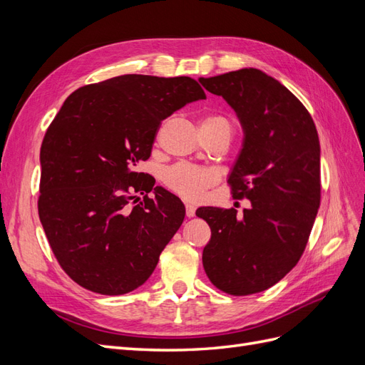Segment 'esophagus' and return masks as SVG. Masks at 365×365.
Segmentation results:
<instances>
[{
	"label": "esophagus",
	"instance_id": "obj_1",
	"mask_svg": "<svg viewBox=\"0 0 365 365\" xmlns=\"http://www.w3.org/2000/svg\"><path fill=\"white\" fill-rule=\"evenodd\" d=\"M195 213H196V207L193 204H190V202H187L185 204V215H187V217H193Z\"/></svg>",
	"mask_w": 365,
	"mask_h": 365
}]
</instances>
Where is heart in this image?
<instances>
[{
	"label": "heart",
	"mask_w": 365,
	"mask_h": 365,
	"mask_svg": "<svg viewBox=\"0 0 365 365\" xmlns=\"http://www.w3.org/2000/svg\"><path fill=\"white\" fill-rule=\"evenodd\" d=\"M201 125H225L230 129L227 118L219 115L205 117ZM215 178L216 175L213 170L197 168V165L189 163H178L163 172V181L170 190L193 201L201 200L205 189L215 181Z\"/></svg>",
	"instance_id": "heart-1"
}]
</instances>
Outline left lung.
<instances>
[{
	"label": "left lung",
	"instance_id": "obj_1",
	"mask_svg": "<svg viewBox=\"0 0 365 365\" xmlns=\"http://www.w3.org/2000/svg\"><path fill=\"white\" fill-rule=\"evenodd\" d=\"M207 91L235 109L244 143L230 172L235 208L201 207L212 239L202 264L217 289L262 292L280 282L306 248L322 196L319 140L311 114L279 81L257 68L201 77Z\"/></svg>",
	"mask_w": 365,
	"mask_h": 365
}]
</instances>
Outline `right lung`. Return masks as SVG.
I'll return each mask as SVG.
<instances>
[{"instance_id":"add662e5","label":"right lung","mask_w":365,"mask_h":365,"mask_svg":"<svg viewBox=\"0 0 365 365\" xmlns=\"http://www.w3.org/2000/svg\"><path fill=\"white\" fill-rule=\"evenodd\" d=\"M202 98L192 77L125 74L63 102L41 146L38 210L54 256L82 288L128 294L155 269L185 207L135 168L161 121ZM152 188L153 200L136 197Z\"/></svg>"}]
</instances>
